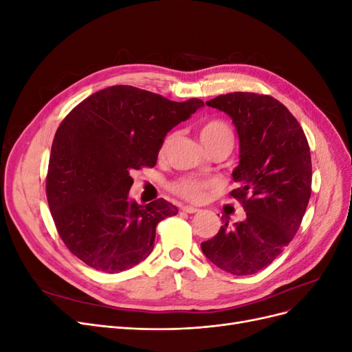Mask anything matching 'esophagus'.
Here are the masks:
<instances>
[{"instance_id":"34e87169","label":"esophagus","mask_w":352,"mask_h":352,"mask_svg":"<svg viewBox=\"0 0 352 352\" xmlns=\"http://www.w3.org/2000/svg\"><path fill=\"white\" fill-rule=\"evenodd\" d=\"M180 210L185 211V212H189V214H194V212L199 211L197 207H192V206H182V207H180Z\"/></svg>"}]
</instances>
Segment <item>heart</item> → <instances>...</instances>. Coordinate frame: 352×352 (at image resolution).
I'll return each instance as SVG.
<instances>
[{"label": "heart", "mask_w": 352, "mask_h": 352, "mask_svg": "<svg viewBox=\"0 0 352 352\" xmlns=\"http://www.w3.org/2000/svg\"><path fill=\"white\" fill-rule=\"evenodd\" d=\"M199 140L202 144H204L206 148H210L212 145L221 144V142L233 145L235 135H233L230 124L226 123L225 120L211 119L199 127ZM170 142H172V135H167L162 142V146H160V155H163L167 151ZM212 186H214V184L208 182V180L184 177V179H179L177 182L172 185V192L186 201L198 202L206 198L207 192Z\"/></svg>", "instance_id": "b5f03b06"}]
</instances>
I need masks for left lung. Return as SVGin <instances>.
<instances>
[{
	"label": "left lung",
	"instance_id": "1",
	"mask_svg": "<svg viewBox=\"0 0 352 352\" xmlns=\"http://www.w3.org/2000/svg\"><path fill=\"white\" fill-rule=\"evenodd\" d=\"M232 117L239 135L233 170L247 219L201 243L206 257L236 276L254 274L279 257L292 241L311 195V155L301 124L270 95L232 92L206 102ZM223 219V217H221Z\"/></svg>",
	"mask_w": 352,
	"mask_h": 352
}]
</instances>
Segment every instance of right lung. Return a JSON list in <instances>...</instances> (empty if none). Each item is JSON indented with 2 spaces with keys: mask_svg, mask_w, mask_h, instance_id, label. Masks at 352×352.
<instances>
[{
  "mask_svg": "<svg viewBox=\"0 0 352 352\" xmlns=\"http://www.w3.org/2000/svg\"><path fill=\"white\" fill-rule=\"evenodd\" d=\"M202 105L116 85L65 117L45 188L52 220L73 255L95 270L120 273L151 254L157 225L177 208L163 198L145 206L131 201L132 173L154 167L167 132Z\"/></svg>",
  "mask_w": 352,
  "mask_h": 352,
  "instance_id": "1",
  "label": "right lung"
}]
</instances>
